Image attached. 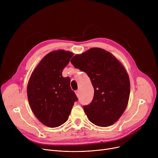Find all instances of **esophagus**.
<instances>
[{
	"label": "esophagus",
	"mask_w": 158,
	"mask_h": 158,
	"mask_svg": "<svg viewBox=\"0 0 158 158\" xmlns=\"http://www.w3.org/2000/svg\"><path fill=\"white\" fill-rule=\"evenodd\" d=\"M75 92H76V94L77 97H79V90H76Z\"/></svg>",
	"instance_id": "34e87169"
}]
</instances>
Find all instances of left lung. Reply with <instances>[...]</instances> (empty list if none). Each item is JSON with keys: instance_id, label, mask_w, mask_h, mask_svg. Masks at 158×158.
Returning <instances> with one entry per match:
<instances>
[{"instance_id": "obj_1", "label": "left lung", "mask_w": 158, "mask_h": 158, "mask_svg": "<svg viewBox=\"0 0 158 158\" xmlns=\"http://www.w3.org/2000/svg\"><path fill=\"white\" fill-rule=\"evenodd\" d=\"M70 62L87 73L94 88L92 102L83 106L89 120L97 126H111L120 118L129 101L130 81L124 66L101 48L77 54Z\"/></svg>"}]
</instances>
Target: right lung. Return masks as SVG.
<instances>
[{
    "label": "right lung",
    "mask_w": 158,
    "mask_h": 158,
    "mask_svg": "<svg viewBox=\"0 0 158 158\" xmlns=\"http://www.w3.org/2000/svg\"><path fill=\"white\" fill-rule=\"evenodd\" d=\"M73 54L58 50L47 54L32 72L27 94L31 108L45 126L58 127L68 120L77 98L72 90L70 79L63 77V70Z\"/></svg>",
    "instance_id": "right-lung-1"
}]
</instances>
